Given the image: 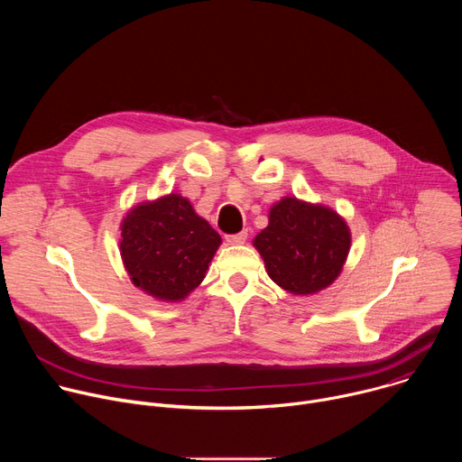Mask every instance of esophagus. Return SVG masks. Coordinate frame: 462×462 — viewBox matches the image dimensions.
I'll list each match as a JSON object with an SVG mask.
<instances>
[{
    "instance_id": "34e87169",
    "label": "esophagus",
    "mask_w": 462,
    "mask_h": 462,
    "mask_svg": "<svg viewBox=\"0 0 462 462\" xmlns=\"http://www.w3.org/2000/svg\"><path fill=\"white\" fill-rule=\"evenodd\" d=\"M246 237H248V232H246V230H241L239 234L225 236V239H226V243H228V245H243V243L246 241Z\"/></svg>"
}]
</instances>
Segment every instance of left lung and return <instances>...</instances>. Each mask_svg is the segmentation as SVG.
Segmentation results:
<instances>
[{
  "instance_id": "obj_1",
  "label": "left lung",
  "mask_w": 462,
  "mask_h": 462,
  "mask_svg": "<svg viewBox=\"0 0 462 462\" xmlns=\"http://www.w3.org/2000/svg\"><path fill=\"white\" fill-rule=\"evenodd\" d=\"M271 280L292 294H314L342 273L351 232L335 210L283 197L269 212V226L254 237Z\"/></svg>"
}]
</instances>
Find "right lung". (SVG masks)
Listing matches in <instances>:
<instances>
[{
  "mask_svg": "<svg viewBox=\"0 0 462 462\" xmlns=\"http://www.w3.org/2000/svg\"><path fill=\"white\" fill-rule=\"evenodd\" d=\"M120 230L131 282L162 301H182L199 287L221 245V236L179 193L131 208Z\"/></svg>",
  "mask_w": 462,
  "mask_h": 462,
  "instance_id": "obj_1",
  "label": "right lung"
}]
</instances>
